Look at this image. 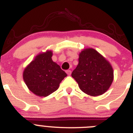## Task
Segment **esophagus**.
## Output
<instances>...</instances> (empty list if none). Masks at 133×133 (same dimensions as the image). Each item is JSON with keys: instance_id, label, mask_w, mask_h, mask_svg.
Instances as JSON below:
<instances>
[{"instance_id": "obj_1", "label": "esophagus", "mask_w": 133, "mask_h": 133, "mask_svg": "<svg viewBox=\"0 0 133 133\" xmlns=\"http://www.w3.org/2000/svg\"><path fill=\"white\" fill-rule=\"evenodd\" d=\"M66 73H67V74H68V75H71V70H67Z\"/></svg>"}]
</instances>
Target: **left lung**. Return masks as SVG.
I'll list each match as a JSON object with an SVG mask.
<instances>
[{"instance_id": "8db88e82", "label": "left lung", "mask_w": 133, "mask_h": 133, "mask_svg": "<svg viewBox=\"0 0 133 133\" xmlns=\"http://www.w3.org/2000/svg\"><path fill=\"white\" fill-rule=\"evenodd\" d=\"M80 89L91 96L107 91L113 80L111 64L96 50L87 48L80 53L79 64L71 73Z\"/></svg>"}]
</instances>
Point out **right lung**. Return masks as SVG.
<instances>
[{"label":"right lung","instance_id":"obj_1","mask_svg":"<svg viewBox=\"0 0 133 133\" xmlns=\"http://www.w3.org/2000/svg\"><path fill=\"white\" fill-rule=\"evenodd\" d=\"M52 52L39 54L25 68L23 79L28 89L36 95L47 97L58 89L66 73L52 59Z\"/></svg>","mask_w":133,"mask_h":133}]
</instances>
